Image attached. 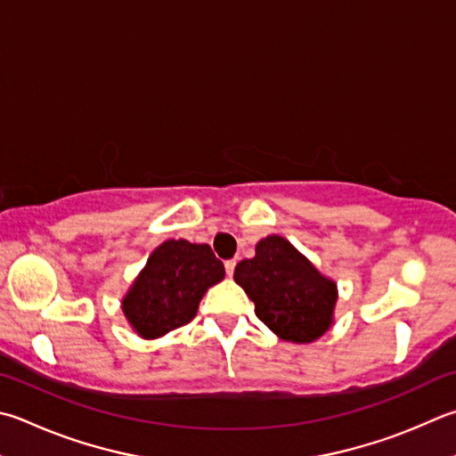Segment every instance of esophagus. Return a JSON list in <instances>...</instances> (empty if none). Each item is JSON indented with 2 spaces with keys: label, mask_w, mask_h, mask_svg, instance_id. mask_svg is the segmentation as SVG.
Here are the masks:
<instances>
[{
  "label": "esophagus",
  "mask_w": 456,
  "mask_h": 456,
  "mask_svg": "<svg viewBox=\"0 0 456 456\" xmlns=\"http://www.w3.org/2000/svg\"><path fill=\"white\" fill-rule=\"evenodd\" d=\"M235 265H237V261H235V259L225 261V271H227V275H229V277H233V273H235Z\"/></svg>",
  "instance_id": "obj_1"
}]
</instances>
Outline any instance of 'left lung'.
<instances>
[{
  "mask_svg": "<svg viewBox=\"0 0 456 456\" xmlns=\"http://www.w3.org/2000/svg\"><path fill=\"white\" fill-rule=\"evenodd\" d=\"M233 279L255 303V314L283 341L313 343L335 321L337 283L281 235L255 245L253 259L237 263Z\"/></svg>",
  "mask_w": 456,
  "mask_h": 456,
  "instance_id": "1",
  "label": "left lung"
}]
</instances>
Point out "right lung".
<instances>
[{
	"label": "right lung",
	"mask_w": 456,
	"mask_h": 456,
	"mask_svg": "<svg viewBox=\"0 0 456 456\" xmlns=\"http://www.w3.org/2000/svg\"><path fill=\"white\" fill-rule=\"evenodd\" d=\"M225 277V267L205 243L167 239L149 255L121 311L135 333L153 341L191 321L207 289Z\"/></svg>",
	"instance_id": "obj_1"
}]
</instances>
